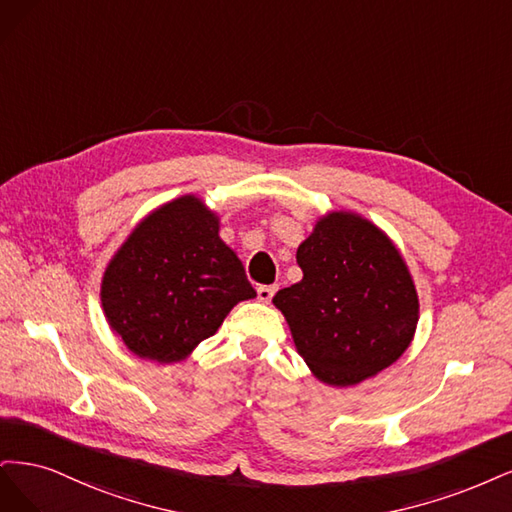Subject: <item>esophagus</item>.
<instances>
[{
  "label": "esophagus",
  "instance_id": "esophagus-1",
  "mask_svg": "<svg viewBox=\"0 0 512 512\" xmlns=\"http://www.w3.org/2000/svg\"><path fill=\"white\" fill-rule=\"evenodd\" d=\"M276 293V287L274 285H261V287H257V298L261 300V302H270L272 300V295Z\"/></svg>",
  "mask_w": 512,
  "mask_h": 512
}]
</instances>
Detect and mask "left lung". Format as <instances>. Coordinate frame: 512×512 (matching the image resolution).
<instances>
[{
    "mask_svg": "<svg viewBox=\"0 0 512 512\" xmlns=\"http://www.w3.org/2000/svg\"><path fill=\"white\" fill-rule=\"evenodd\" d=\"M295 259L302 280L272 302L319 381L357 385L402 357L415 336L419 298L383 229L355 212H327Z\"/></svg>",
    "mask_w": 512,
    "mask_h": 512,
    "instance_id": "obj_1",
    "label": "left lung"
}]
</instances>
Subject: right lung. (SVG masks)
<instances>
[{"mask_svg":"<svg viewBox=\"0 0 512 512\" xmlns=\"http://www.w3.org/2000/svg\"><path fill=\"white\" fill-rule=\"evenodd\" d=\"M100 295L108 325L131 353L174 364L257 293L221 240L217 214L183 195L136 225L110 259Z\"/></svg>","mask_w":512,"mask_h":512,"instance_id":"right-lung-1","label":"right lung"}]
</instances>
